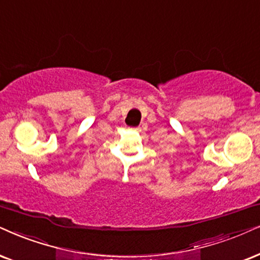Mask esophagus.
<instances>
[{
    "instance_id": "obj_1",
    "label": "esophagus",
    "mask_w": 260,
    "mask_h": 260,
    "mask_svg": "<svg viewBox=\"0 0 260 260\" xmlns=\"http://www.w3.org/2000/svg\"><path fill=\"white\" fill-rule=\"evenodd\" d=\"M132 129H134V131H140V128H139V127H133Z\"/></svg>"
}]
</instances>
